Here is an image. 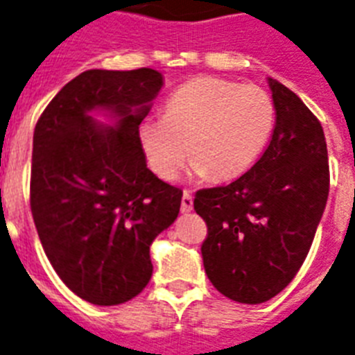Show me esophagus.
<instances>
[{
  "label": "esophagus",
  "instance_id": "1",
  "mask_svg": "<svg viewBox=\"0 0 355 355\" xmlns=\"http://www.w3.org/2000/svg\"><path fill=\"white\" fill-rule=\"evenodd\" d=\"M192 209H194V199H192L189 192H184L183 198H181V212L189 214L192 212Z\"/></svg>",
  "mask_w": 355,
  "mask_h": 355
}]
</instances>
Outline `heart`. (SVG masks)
I'll list each match as a JSON object with an SVG mask.
<instances>
[{
    "label": "heart",
    "mask_w": 355,
    "mask_h": 355,
    "mask_svg": "<svg viewBox=\"0 0 355 355\" xmlns=\"http://www.w3.org/2000/svg\"><path fill=\"white\" fill-rule=\"evenodd\" d=\"M274 127L276 107L265 89L198 76L171 94L163 118L145 119L137 134L159 180H175L189 156L196 174L228 181L254 165Z\"/></svg>",
    "instance_id": "1"
}]
</instances>
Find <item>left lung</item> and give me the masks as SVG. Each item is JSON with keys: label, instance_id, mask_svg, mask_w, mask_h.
Here are the masks:
<instances>
[{"label": "left lung", "instance_id": "1", "mask_svg": "<svg viewBox=\"0 0 355 355\" xmlns=\"http://www.w3.org/2000/svg\"><path fill=\"white\" fill-rule=\"evenodd\" d=\"M272 139L250 171L196 192L209 234L201 245L210 283L237 303H265L300 272L329 198L323 127L285 85L268 78Z\"/></svg>", "mask_w": 355, "mask_h": 355}]
</instances>
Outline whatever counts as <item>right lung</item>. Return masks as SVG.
<instances>
[{"label":"right lung","mask_w":355,"mask_h":355,"mask_svg":"<svg viewBox=\"0 0 355 355\" xmlns=\"http://www.w3.org/2000/svg\"><path fill=\"white\" fill-rule=\"evenodd\" d=\"M163 87L154 69L87 70L34 128L31 210L55 274L81 300L112 306L152 277L150 245L178 218L181 192L146 166L139 125ZM112 115L110 128L89 114Z\"/></svg>","instance_id":"right-lung-1"}]
</instances>
